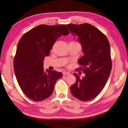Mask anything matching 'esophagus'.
Wrapping results in <instances>:
<instances>
[{"label": "esophagus", "mask_w": 128, "mask_h": 128, "mask_svg": "<svg viewBox=\"0 0 128 128\" xmlns=\"http://www.w3.org/2000/svg\"><path fill=\"white\" fill-rule=\"evenodd\" d=\"M70 74V72H62V74H63L64 76H66V75H68Z\"/></svg>", "instance_id": "obj_1"}]
</instances>
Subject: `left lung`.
<instances>
[{
  "mask_svg": "<svg viewBox=\"0 0 128 128\" xmlns=\"http://www.w3.org/2000/svg\"><path fill=\"white\" fill-rule=\"evenodd\" d=\"M78 38L84 56L78 59L85 76L80 78L76 73V82L70 87L72 94L82 101L94 98L104 88L112 70L110 48L105 35L88 24L66 25Z\"/></svg>",
  "mask_w": 128,
  "mask_h": 128,
  "instance_id": "obj_1",
  "label": "left lung"
}]
</instances>
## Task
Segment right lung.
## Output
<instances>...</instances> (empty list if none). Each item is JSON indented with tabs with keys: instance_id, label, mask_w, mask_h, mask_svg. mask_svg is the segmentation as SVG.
I'll list each match as a JSON object with an SVG mask.
<instances>
[{
	"instance_id": "right-lung-1",
	"label": "right lung",
	"mask_w": 128,
	"mask_h": 128,
	"mask_svg": "<svg viewBox=\"0 0 128 128\" xmlns=\"http://www.w3.org/2000/svg\"><path fill=\"white\" fill-rule=\"evenodd\" d=\"M65 25H40L24 34L19 40L14 59V69L19 86L26 96L42 101L52 94L62 72L43 69V60L50 55L54 43L69 34Z\"/></svg>"
}]
</instances>
